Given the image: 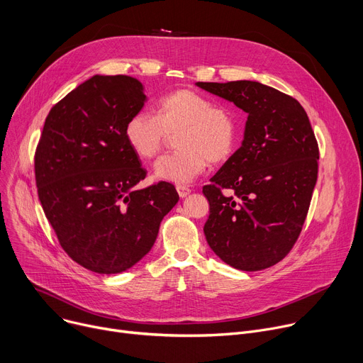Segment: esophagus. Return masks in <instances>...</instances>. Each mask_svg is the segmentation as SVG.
Returning <instances> with one entry per match:
<instances>
[{"label": "esophagus", "instance_id": "1", "mask_svg": "<svg viewBox=\"0 0 363 363\" xmlns=\"http://www.w3.org/2000/svg\"><path fill=\"white\" fill-rule=\"evenodd\" d=\"M177 189V193H179V196L183 199V198H186V196H189V194H190V189L189 187H186V186H177L176 187Z\"/></svg>", "mask_w": 363, "mask_h": 363}]
</instances>
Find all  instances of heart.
<instances>
[{
	"label": "heart",
	"instance_id": "b5f03b06",
	"mask_svg": "<svg viewBox=\"0 0 363 363\" xmlns=\"http://www.w3.org/2000/svg\"><path fill=\"white\" fill-rule=\"evenodd\" d=\"M177 133L176 152L161 157L154 167L160 180L189 184L209 165L227 161L237 144L238 122L234 111L193 90L180 89L164 96L157 115L138 111L125 125L130 150L143 160H152L169 135Z\"/></svg>",
	"mask_w": 363,
	"mask_h": 363
}]
</instances>
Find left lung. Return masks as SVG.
Returning a JSON list of instances; mask_svg holds the SVG:
<instances>
[{"instance_id":"1","label":"left lung","mask_w":363,"mask_h":363,"mask_svg":"<svg viewBox=\"0 0 363 363\" xmlns=\"http://www.w3.org/2000/svg\"><path fill=\"white\" fill-rule=\"evenodd\" d=\"M247 113L241 147L203 187L212 252L238 270L281 262L308 213L318 174V145L303 107L257 81L196 82Z\"/></svg>"}]
</instances>
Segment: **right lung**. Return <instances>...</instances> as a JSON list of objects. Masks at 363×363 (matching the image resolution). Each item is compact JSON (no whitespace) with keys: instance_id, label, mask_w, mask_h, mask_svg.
<instances>
[{"instance_id":"add662e5","label":"right lung","mask_w":363,"mask_h":363,"mask_svg":"<svg viewBox=\"0 0 363 363\" xmlns=\"http://www.w3.org/2000/svg\"><path fill=\"white\" fill-rule=\"evenodd\" d=\"M147 101L143 82L93 75L55 104L35 155L39 201L67 255L96 273H121L152 248L176 187L145 189L141 160L125 138Z\"/></svg>"}]
</instances>
